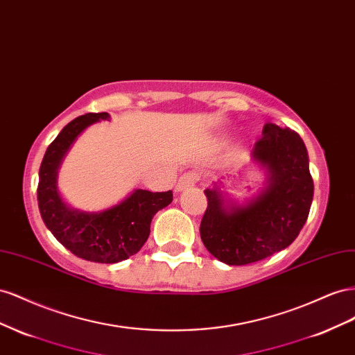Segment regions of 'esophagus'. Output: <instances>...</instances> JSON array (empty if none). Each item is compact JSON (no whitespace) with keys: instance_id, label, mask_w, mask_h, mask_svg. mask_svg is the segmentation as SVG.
<instances>
[{"instance_id":"1","label":"esophagus","mask_w":355,"mask_h":355,"mask_svg":"<svg viewBox=\"0 0 355 355\" xmlns=\"http://www.w3.org/2000/svg\"><path fill=\"white\" fill-rule=\"evenodd\" d=\"M198 180H199L198 172H195V171L184 172V174L178 178L177 184H175V190L181 191V190H184L187 187H191V186L198 183Z\"/></svg>"}]
</instances>
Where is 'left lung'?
<instances>
[{
    "mask_svg": "<svg viewBox=\"0 0 355 355\" xmlns=\"http://www.w3.org/2000/svg\"><path fill=\"white\" fill-rule=\"evenodd\" d=\"M252 159L269 169V186L247 207L226 211L214 189L200 221V239L220 261L242 266L287 248L308 218L313 180L303 139L290 128L268 123L254 144Z\"/></svg>",
    "mask_w": 355,
    "mask_h": 355,
    "instance_id": "obj_1",
    "label": "left lung"
}]
</instances>
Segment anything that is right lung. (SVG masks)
Masks as SVG:
<instances>
[{"instance_id": "1", "label": "right lung", "mask_w": 355, "mask_h": 355, "mask_svg": "<svg viewBox=\"0 0 355 355\" xmlns=\"http://www.w3.org/2000/svg\"><path fill=\"white\" fill-rule=\"evenodd\" d=\"M108 113H87L60 130L50 143L40 166L37 199L40 214L53 236L74 256L95 263H117L137 254L150 235L156 212L172 202V191L138 189L119 205L103 212H78L68 208L56 189L60 160L77 135Z\"/></svg>"}]
</instances>
